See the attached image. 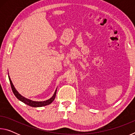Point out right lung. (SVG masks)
Segmentation results:
<instances>
[{
  "label": "right lung",
  "instance_id": "obj_1",
  "mask_svg": "<svg viewBox=\"0 0 135 135\" xmlns=\"http://www.w3.org/2000/svg\"><path fill=\"white\" fill-rule=\"evenodd\" d=\"M8 77H9V79L11 88H12V92L13 93V94H14L15 97L17 98V99H18L20 100H21V101H22V102H24V104L28 105H29V106L33 107H41L47 105H49L50 104H51L52 102L54 100L55 98L57 89H56L54 95L52 96V97L51 98H50V99H48V100H45V101H41V102L33 101V100H30L28 99H27V98L23 97L22 96H21L19 93L18 92V91L16 90L15 88H14V86L13 85L12 82V81H11V80L10 79V77L9 76H8Z\"/></svg>",
  "mask_w": 135,
  "mask_h": 135
}]
</instances>
